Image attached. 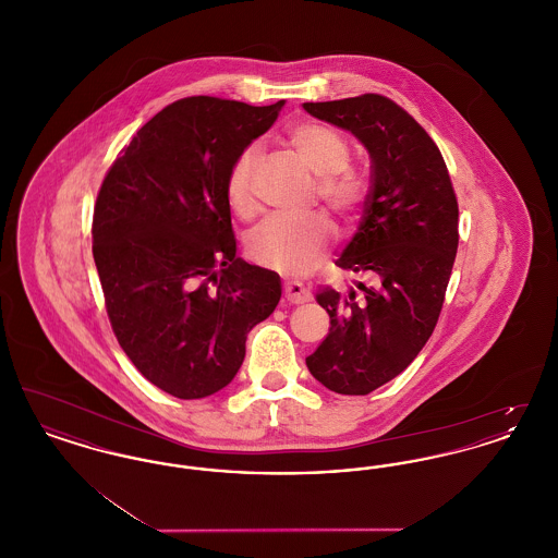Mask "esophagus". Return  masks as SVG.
Wrapping results in <instances>:
<instances>
[{
	"instance_id": "34e87169",
	"label": "esophagus",
	"mask_w": 558,
	"mask_h": 558,
	"mask_svg": "<svg viewBox=\"0 0 558 558\" xmlns=\"http://www.w3.org/2000/svg\"><path fill=\"white\" fill-rule=\"evenodd\" d=\"M284 299L289 303L299 305V303H307L312 299V292H310V289H305L301 282L291 280V282H284Z\"/></svg>"
}]
</instances>
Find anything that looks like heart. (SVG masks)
<instances>
[{"label": "heart", "mask_w": 558, "mask_h": 558, "mask_svg": "<svg viewBox=\"0 0 558 558\" xmlns=\"http://www.w3.org/2000/svg\"><path fill=\"white\" fill-rule=\"evenodd\" d=\"M289 144L305 167L318 175V196L328 209L339 215L355 211L364 198V180L347 169L351 148L345 135L324 123H299L289 132ZM259 167V150L246 148L230 169L226 194L230 207L251 215L253 178ZM332 239L326 215L310 213L301 217H269L255 228L248 240V257L262 266L299 274L312 266Z\"/></svg>", "instance_id": "heart-1"}]
</instances>
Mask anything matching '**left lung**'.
<instances>
[{"instance_id":"8db88e82","label":"left lung","mask_w":558,"mask_h":558,"mask_svg":"<svg viewBox=\"0 0 558 558\" xmlns=\"http://www.w3.org/2000/svg\"><path fill=\"white\" fill-rule=\"evenodd\" d=\"M303 108L355 135L371 155L364 215L337 259L371 284L357 282L360 294L318 289L330 332L305 357L326 389L368 396L405 371L433 335L458 248V203L439 148L393 100L364 94Z\"/></svg>"}]
</instances>
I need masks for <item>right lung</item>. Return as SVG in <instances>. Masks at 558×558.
<instances>
[{"label": "right lung", "mask_w": 558, "mask_h": 558, "mask_svg": "<svg viewBox=\"0 0 558 558\" xmlns=\"http://www.w3.org/2000/svg\"><path fill=\"white\" fill-rule=\"evenodd\" d=\"M282 107L178 100L133 135L100 187L92 236L108 318L133 366L173 398L230 385L246 335L280 301V276L236 257L226 186Z\"/></svg>", "instance_id": "obj_1"}]
</instances>
